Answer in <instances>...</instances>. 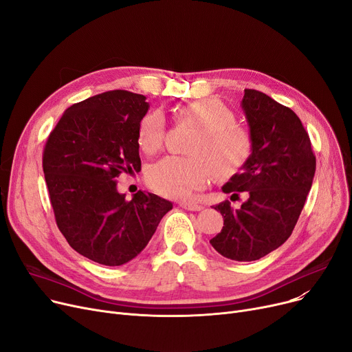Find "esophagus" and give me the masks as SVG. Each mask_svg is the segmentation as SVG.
Returning <instances> with one entry per match:
<instances>
[{"mask_svg":"<svg viewBox=\"0 0 352 352\" xmlns=\"http://www.w3.org/2000/svg\"><path fill=\"white\" fill-rule=\"evenodd\" d=\"M179 207L186 208V210H188V211H201L202 208H204V207L199 206V204H195V202H186V201L179 202Z\"/></svg>","mask_w":352,"mask_h":352,"instance_id":"34e87169","label":"esophagus"}]
</instances>
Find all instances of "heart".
Wrapping results in <instances>:
<instances>
[{
  "instance_id": "1",
  "label": "heart",
  "mask_w": 352,
  "mask_h": 352,
  "mask_svg": "<svg viewBox=\"0 0 352 352\" xmlns=\"http://www.w3.org/2000/svg\"><path fill=\"white\" fill-rule=\"evenodd\" d=\"M179 122L195 128L187 153L190 157H165L146 173L151 188L170 198H188L204 190L217 177L235 174L252 154L250 129L235 121V114L223 101L204 98L184 105L178 111ZM166 134L161 109L145 114L137 131V141L146 154L158 151Z\"/></svg>"
}]
</instances>
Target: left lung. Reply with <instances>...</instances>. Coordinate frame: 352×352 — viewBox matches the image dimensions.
<instances>
[{
    "label": "left lung",
    "instance_id": "1",
    "mask_svg": "<svg viewBox=\"0 0 352 352\" xmlns=\"http://www.w3.org/2000/svg\"><path fill=\"white\" fill-rule=\"evenodd\" d=\"M252 135V154L223 186L239 198L241 208L227 199L214 208L224 227L210 244L234 261H255L283 245L304 208L316 174V155L308 133L294 111L261 91L245 89L241 101Z\"/></svg>",
    "mask_w": 352,
    "mask_h": 352
}]
</instances>
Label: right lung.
Returning <instances> with one entry per match:
<instances>
[{"mask_svg": "<svg viewBox=\"0 0 352 352\" xmlns=\"http://www.w3.org/2000/svg\"><path fill=\"white\" fill-rule=\"evenodd\" d=\"M148 102L125 89L107 91L65 109L43 153L55 223L88 260L122 265L135 258L173 204L138 191H117L121 173L141 171L138 124Z\"/></svg>", "mask_w": 352, "mask_h": 352, "instance_id": "1", "label": "right lung"}]
</instances>
